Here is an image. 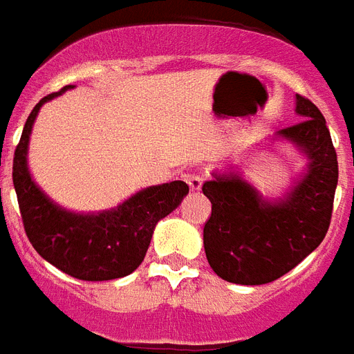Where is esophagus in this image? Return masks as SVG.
<instances>
[{"label":"esophagus","mask_w":354,"mask_h":354,"mask_svg":"<svg viewBox=\"0 0 354 354\" xmlns=\"http://www.w3.org/2000/svg\"><path fill=\"white\" fill-rule=\"evenodd\" d=\"M186 183H188V186H190L194 192L201 190V186L205 183V177L201 174H188L186 175Z\"/></svg>","instance_id":"34e87169"}]
</instances>
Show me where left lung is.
Segmentation results:
<instances>
[{
    "mask_svg": "<svg viewBox=\"0 0 354 354\" xmlns=\"http://www.w3.org/2000/svg\"><path fill=\"white\" fill-rule=\"evenodd\" d=\"M301 120L279 131L309 155V174L289 197L270 205L239 179L216 177L203 185L212 214L203 228L206 259L219 278L263 285L281 278L309 256L329 230L338 159L325 118L309 98L296 95Z\"/></svg>",
    "mask_w": 354,
    "mask_h": 354,
    "instance_id": "1",
    "label": "left lung"
}]
</instances>
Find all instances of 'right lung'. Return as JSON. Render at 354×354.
<instances>
[{"label": "right lung", "mask_w": 354, "mask_h": 354, "mask_svg": "<svg viewBox=\"0 0 354 354\" xmlns=\"http://www.w3.org/2000/svg\"><path fill=\"white\" fill-rule=\"evenodd\" d=\"M71 87L50 93L34 106L14 151L12 183L25 234L39 256L73 278L84 281L124 278L142 263L155 225L179 206L190 188L183 180L151 186L98 216H78L53 205L30 179L27 146L41 104Z\"/></svg>", "instance_id": "obj_1"}]
</instances>
